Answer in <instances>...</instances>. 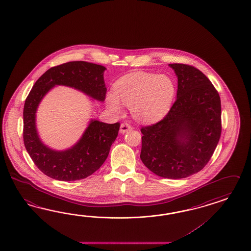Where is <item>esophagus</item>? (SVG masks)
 I'll use <instances>...</instances> for the list:
<instances>
[{
	"label": "esophagus",
	"instance_id": "1",
	"mask_svg": "<svg viewBox=\"0 0 251 251\" xmlns=\"http://www.w3.org/2000/svg\"><path fill=\"white\" fill-rule=\"evenodd\" d=\"M131 129H132V127L129 125V123L124 122V123H122V125H121L120 132H121V133H125V132L129 131V130H130Z\"/></svg>",
	"mask_w": 251,
	"mask_h": 251
}]
</instances>
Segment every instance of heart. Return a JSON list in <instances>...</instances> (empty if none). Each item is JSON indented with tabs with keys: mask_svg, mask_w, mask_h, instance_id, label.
<instances>
[{
	"mask_svg": "<svg viewBox=\"0 0 251 251\" xmlns=\"http://www.w3.org/2000/svg\"><path fill=\"white\" fill-rule=\"evenodd\" d=\"M115 94L108 93V108L121 113V101L130 106L131 114L139 122L152 123L162 120L169 111L176 97V84L166 75L132 72L115 84Z\"/></svg>",
	"mask_w": 251,
	"mask_h": 251,
	"instance_id": "b5f03b06",
	"label": "heart"
}]
</instances>
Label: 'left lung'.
<instances>
[{
  "label": "left lung",
  "instance_id": "obj_1",
  "mask_svg": "<svg viewBox=\"0 0 251 251\" xmlns=\"http://www.w3.org/2000/svg\"><path fill=\"white\" fill-rule=\"evenodd\" d=\"M178 78L176 100L163 120L142 127L141 160L159 176L181 179L203 169L221 135V101L197 68L170 64Z\"/></svg>",
  "mask_w": 251,
  "mask_h": 251
}]
</instances>
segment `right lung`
I'll return each mask as SVG.
<instances>
[{
    "label": "right lung",
    "mask_w": 251,
    "mask_h": 251,
    "mask_svg": "<svg viewBox=\"0 0 251 251\" xmlns=\"http://www.w3.org/2000/svg\"><path fill=\"white\" fill-rule=\"evenodd\" d=\"M106 68L85 61L68 62L49 68L34 83L24 107V143L34 164L43 174L59 181L80 180L91 176L106 161L119 133L120 122L91 121L78 143L66 151H54L42 143L35 128V112L44 96L55 85L76 88L104 101Z\"/></svg>",
    "instance_id": "add662e5"
}]
</instances>
